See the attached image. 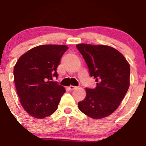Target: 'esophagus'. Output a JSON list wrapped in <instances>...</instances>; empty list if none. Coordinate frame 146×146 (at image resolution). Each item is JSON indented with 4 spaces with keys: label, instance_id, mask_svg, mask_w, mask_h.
<instances>
[{
    "label": "esophagus",
    "instance_id": "esophagus-1",
    "mask_svg": "<svg viewBox=\"0 0 146 146\" xmlns=\"http://www.w3.org/2000/svg\"><path fill=\"white\" fill-rule=\"evenodd\" d=\"M77 88L76 86H69V89L71 90H75Z\"/></svg>",
    "mask_w": 146,
    "mask_h": 146
}]
</instances>
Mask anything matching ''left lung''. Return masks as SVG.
Instances as JSON below:
<instances>
[{
    "label": "left lung",
    "instance_id": "obj_1",
    "mask_svg": "<svg viewBox=\"0 0 146 146\" xmlns=\"http://www.w3.org/2000/svg\"><path fill=\"white\" fill-rule=\"evenodd\" d=\"M86 62L95 88H86V96L79 109L95 119L111 115L119 106L130 86V68L124 56L106 45H76Z\"/></svg>",
    "mask_w": 146,
    "mask_h": 146
}]
</instances>
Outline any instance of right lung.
Wrapping results in <instances>:
<instances>
[{
    "instance_id": "add662e5",
    "label": "right lung",
    "mask_w": 146,
    "mask_h": 146,
    "mask_svg": "<svg viewBox=\"0 0 146 146\" xmlns=\"http://www.w3.org/2000/svg\"><path fill=\"white\" fill-rule=\"evenodd\" d=\"M66 45L44 44L36 46L18 59L14 68V82L21 105L35 118L43 119L58 108L65 88L56 82L57 68Z\"/></svg>"
}]
</instances>
